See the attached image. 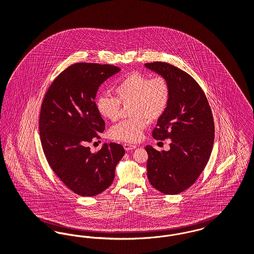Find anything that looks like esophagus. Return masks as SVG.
<instances>
[{
	"mask_svg": "<svg viewBox=\"0 0 254 254\" xmlns=\"http://www.w3.org/2000/svg\"><path fill=\"white\" fill-rule=\"evenodd\" d=\"M124 148L126 150H130V149H133L136 148L135 145H129V144H124Z\"/></svg>",
	"mask_w": 254,
	"mask_h": 254,
	"instance_id": "esophagus-1",
	"label": "esophagus"
}]
</instances>
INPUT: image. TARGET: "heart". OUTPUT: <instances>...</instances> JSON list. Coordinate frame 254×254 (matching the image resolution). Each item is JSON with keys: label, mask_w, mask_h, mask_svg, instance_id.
I'll return each instance as SVG.
<instances>
[{"label": "heart", "mask_w": 254, "mask_h": 254, "mask_svg": "<svg viewBox=\"0 0 254 254\" xmlns=\"http://www.w3.org/2000/svg\"><path fill=\"white\" fill-rule=\"evenodd\" d=\"M115 97L102 95L97 99L99 113L110 121L118 119L121 104L128 105L131 116L113 126L109 134L116 140L136 143L141 140L148 122H155L164 115L170 101V85L162 76L149 78L135 72L124 77L114 87Z\"/></svg>", "instance_id": "heart-1"}]
</instances>
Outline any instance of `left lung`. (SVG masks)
<instances>
[{"label":"left lung","mask_w":254,"mask_h":254,"mask_svg":"<svg viewBox=\"0 0 254 254\" xmlns=\"http://www.w3.org/2000/svg\"><path fill=\"white\" fill-rule=\"evenodd\" d=\"M145 66L170 85L169 105L152 137L172 142L168 151L145 148L148 179L163 194H179L194 184L208 162L215 133L212 110L204 92L186 72L166 62Z\"/></svg>","instance_id":"8db88e82"}]
</instances>
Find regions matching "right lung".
I'll use <instances>...</instances> for the list:
<instances>
[{
	"instance_id": "add662e5",
	"label": "right lung",
	"mask_w": 254,
	"mask_h": 254,
	"mask_svg": "<svg viewBox=\"0 0 254 254\" xmlns=\"http://www.w3.org/2000/svg\"><path fill=\"white\" fill-rule=\"evenodd\" d=\"M120 70L109 64H72L53 81L42 102L39 134L46 159L59 179L82 196L107 189L125 154L116 143L105 144L95 153L89 147L105 130L95 103L97 92Z\"/></svg>"
}]
</instances>
